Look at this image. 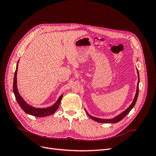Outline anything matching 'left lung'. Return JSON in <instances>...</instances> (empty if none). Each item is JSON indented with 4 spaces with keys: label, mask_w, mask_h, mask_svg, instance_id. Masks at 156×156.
<instances>
[{
    "label": "left lung",
    "mask_w": 156,
    "mask_h": 156,
    "mask_svg": "<svg viewBox=\"0 0 156 156\" xmlns=\"http://www.w3.org/2000/svg\"><path fill=\"white\" fill-rule=\"evenodd\" d=\"M137 71V74H138V83H137V87H136V94L135 98L133 100V102L131 103V104L129 105V107L128 108H127L126 109L123 111L122 112H121L120 114H119V115H117L116 116L112 118V119H99V118H96V117H94L92 116H91L90 115H89L88 113L87 112V111H86V112L87 115L91 119H92L93 120L100 122V123H112V124H115V123H117V122H120V120H122L128 114V113L130 112V111L133 108V107L135 106L136 100H137L138 98V95H139V73L138 72V69H136Z\"/></svg>",
    "instance_id": "1"
}]
</instances>
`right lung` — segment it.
<instances>
[{"label": "right lung", "instance_id": "1", "mask_svg": "<svg viewBox=\"0 0 156 156\" xmlns=\"http://www.w3.org/2000/svg\"><path fill=\"white\" fill-rule=\"evenodd\" d=\"M17 62V66H16V69L15 72V75H14L13 78V90L14 95L16 96V99L18 103V104L20 105L21 108L26 113L32 116H37V117H45L47 116H49L53 115L54 112H56V111L58 109V107L60 105V103L62 100L63 94L61 95L58 99L55 102L53 105H52L49 107L46 108H36L34 107H32V105L28 104V103L23 100V98L21 97V96L20 94L17 90V68H18V63Z\"/></svg>", "mask_w": 156, "mask_h": 156}]
</instances>
